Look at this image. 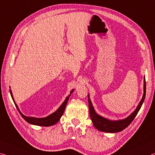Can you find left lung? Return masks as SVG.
I'll return each mask as SVG.
<instances>
[{"label": "left lung", "mask_w": 155, "mask_h": 155, "mask_svg": "<svg viewBox=\"0 0 155 155\" xmlns=\"http://www.w3.org/2000/svg\"><path fill=\"white\" fill-rule=\"evenodd\" d=\"M146 80L145 77H144V81H143V95L142 99L139 102L137 107L135 109V110L130 115H129L128 117H126L124 120H117V121H112L106 119L103 117L97 115L96 113L95 110H94V108L92 105L91 101L88 97V106H89V113L91 119L92 120V122L94 125L95 128H97L98 130L106 132V133H118L123 130L126 128H127L128 126L130 125V124L133 121L134 119L137 115V114L138 113L139 110H140L143 102L144 101V99L146 97Z\"/></svg>", "instance_id": "8db88e82"}]
</instances>
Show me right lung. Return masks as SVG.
<instances>
[{"mask_svg":"<svg viewBox=\"0 0 155 155\" xmlns=\"http://www.w3.org/2000/svg\"><path fill=\"white\" fill-rule=\"evenodd\" d=\"M9 91H10V94H11L12 100H13L15 104V106H16V107L18 109V112L20 113V115H21V116L22 117V118H23L25 121H27L28 123L33 124V125L40 126H53V125H54V124H57L58 121L60 120L61 117H62L63 113H64V112L65 107H66V106H67L68 98H69L71 94L73 91H74V89H73L71 91V94L68 95V97H66L64 102L62 104V105L60 106L59 108H58V110L55 111V112H54L52 114H51L50 115L46 117H43V118L31 117H27V116L24 115L23 114L20 112L18 107L17 104H16V102H15L14 97H13V95H12V91L11 90H9Z\"/></svg>","mask_w":155,"mask_h":155,"instance_id":"right-lung-1","label":"right lung"}]
</instances>
